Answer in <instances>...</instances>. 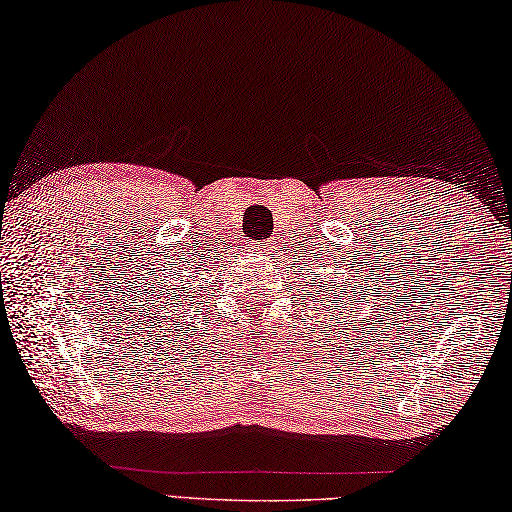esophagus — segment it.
<instances>
[{"label":"esophagus","mask_w":512,"mask_h":512,"mask_svg":"<svg viewBox=\"0 0 512 512\" xmlns=\"http://www.w3.org/2000/svg\"><path fill=\"white\" fill-rule=\"evenodd\" d=\"M254 249L258 254H263V256H267V254H274V249H276V243L274 241H265V243H256L254 245Z\"/></svg>","instance_id":"esophagus-1"}]
</instances>
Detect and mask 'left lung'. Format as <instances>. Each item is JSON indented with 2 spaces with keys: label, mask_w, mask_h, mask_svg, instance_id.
I'll list each match as a JSON object with an SVG mask.
<instances>
[{
  "label": "left lung",
  "mask_w": 512,
  "mask_h": 512,
  "mask_svg": "<svg viewBox=\"0 0 512 512\" xmlns=\"http://www.w3.org/2000/svg\"><path fill=\"white\" fill-rule=\"evenodd\" d=\"M307 296L314 298V309L316 311H325V314H338L344 316V322L347 318L353 316V307L362 302L364 298H358L353 294V289H347V283L344 285H331V283H311V291L307 289ZM351 327V320H349ZM325 338H327V325H325Z\"/></svg>",
  "instance_id": "obj_1"
}]
</instances>
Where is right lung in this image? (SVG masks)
I'll use <instances>...</instances> for the list:
<instances>
[{
	"label": "right lung",
	"mask_w": 512,
	"mask_h": 512,
	"mask_svg": "<svg viewBox=\"0 0 512 512\" xmlns=\"http://www.w3.org/2000/svg\"><path fill=\"white\" fill-rule=\"evenodd\" d=\"M183 278H187V276H183ZM174 280H179V278H174ZM194 298H196V294H194L190 278H187L185 283H161L159 291H156V298H154L156 300L154 305L156 307L161 305V311H159L161 316H156L152 320H159L163 336H165V331L172 333L174 338L192 336L194 322L187 314H190V307H194V302H192Z\"/></svg>",
	"instance_id": "obj_1"
}]
</instances>
